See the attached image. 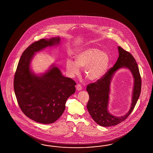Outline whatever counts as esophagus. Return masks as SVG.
<instances>
[{
	"mask_svg": "<svg viewBox=\"0 0 153 153\" xmlns=\"http://www.w3.org/2000/svg\"><path fill=\"white\" fill-rule=\"evenodd\" d=\"M76 88H77V90L78 91H80V90H81L82 89V86H81V85L78 84V85H77V86H76Z\"/></svg>",
	"mask_w": 153,
	"mask_h": 153,
	"instance_id": "1",
	"label": "esophagus"
}]
</instances>
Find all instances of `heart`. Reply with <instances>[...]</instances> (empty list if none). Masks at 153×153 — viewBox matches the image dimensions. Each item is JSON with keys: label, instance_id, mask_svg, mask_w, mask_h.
Listing matches in <instances>:
<instances>
[{"label": "heart", "instance_id": "1", "mask_svg": "<svg viewBox=\"0 0 153 153\" xmlns=\"http://www.w3.org/2000/svg\"><path fill=\"white\" fill-rule=\"evenodd\" d=\"M75 62L68 59L66 69L71 77L79 75L80 69H83L86 79L97 81L105 74L108 68L110 58L107 52L95 48H88L79 51L74 56Z\"/></svg>", "mask_w": 153, "mask_h": 153}]
</instances>
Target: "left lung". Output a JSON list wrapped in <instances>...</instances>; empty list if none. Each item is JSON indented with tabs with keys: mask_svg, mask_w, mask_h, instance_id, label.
Wrapping results in <instances>:
<instances>
[{
	"mask_svg": "<svg viewBox=\"0 0 153 153\" xmlns=\"http://www.w3.org/2000/svg\"><path fill=\"white\" fill-rule=\"evenodd\" d=\"M119 56L115 65L97 82L88 84L86 90L89 95L87 108L94 120L103 127L116 126L129 116L134 109L139 99L141 88V79L137 64L134 56L120 46L118 47ZM122 68H127L133 74L134 79L132 103L130 110L125 115L116 117L108 111L110 87L112 77L115 72Z\"/></svg>",
	"mask_w": 153,
	"mask_h": 153,
	"instance_id": "1",
	"label": "left lung"
}]
</instances>
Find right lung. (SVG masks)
<instances>
[{
  "label": "right lung",
  "instance_id": "1",
  "mask_svg": "<svg viewBox=\"0 0 153 153\" xmlns=\"http://www.w3.org/2000/svg\"><path fill=\"white\" fill-rule=\"evenodd\" d=\"M60 41L58 36L34 42L23 51L14 74V93L21 109L27 117L42 124L54 123L62 115L67 99L76 90V82L63 76L56 65L38 75L31 69L36 53L59 45Z\"/></svg>",
  "mask_w": 153,
  "mask_h": 153
}]
</instances>
